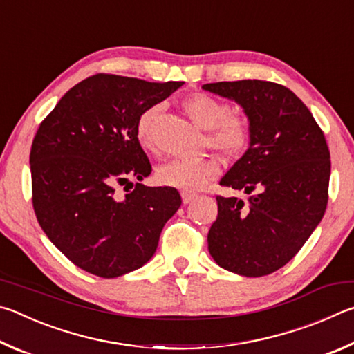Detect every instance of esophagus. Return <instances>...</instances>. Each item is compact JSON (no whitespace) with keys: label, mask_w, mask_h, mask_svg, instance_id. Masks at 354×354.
<instances>
[{"label":"esophagus","mask_w":354,"mask_h":354,"mask_svg":"<svg viewBox=\"0 0 354 354\" xmlns=\"http://www.w3.org/2000/svg\"><path fill=\"white\" fill-rule=\"evenodd\" d=\"M194 197H196L194 193H189V191H182V201H183L185 205H188V203L193 201Z\"/></svg>","instance_id":"esophagus-1"}]
</instances>
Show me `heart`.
I'll use <instances>...</instances> for the list:
<instances>
[{
  "label": "heart",
  "mask_w": 354,
  "mask_h": 354,
  "mask_svg": "<svg viewBox=\"0 0 354 354\" xmlns=\"http://www.w3.org/2000/svg\"><path fill=\"white\" fill-rule=\"evenodd\" d=\"M185 113L196 127L209 130L208 146L221 155L233 157L238 155L247 145L249 130L247 124L239 116L230 115L227 104L209 97L207 95H194L183 101ZM158 116V107L146 110L136 124V135L142 146L155 151L157 141L153 136L155 121ZM216 166L207 160H174L160 172L161 180L182 189H197L216 176Z\"/></svg>",
  "instance_id": "b5f03b06"
}]
</instances>
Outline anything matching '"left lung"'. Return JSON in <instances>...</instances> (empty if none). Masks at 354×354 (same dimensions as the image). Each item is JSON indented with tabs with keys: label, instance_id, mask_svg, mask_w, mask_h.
I'll return each instance as SVG.
<instances>
[{
	"label": "left lung",
	"instance_id": "left-lung-1",
	"mask_svg": "<svg viewBox=\"0 0 354 354\" xmlns=\"http://www.w3.org/2000/svg\"><path fill=\"white\" fill-rule=\"evenodd\" d=\"M202 88L234 101L249 120V149L219 183L257 191L247 202L216 197L209 255L233 274L269 275L297 255L325 214L331 174L325 135L283 85L249 79Z\"/></svg>",
	"mask_w": 354,
	"mask_h": 354
}]
</instances>
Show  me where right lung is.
<instances>
[{"label":"right lung","mask_w":354,"mask_h":354,"mask_svg":"<svg viewBox=\"0 0 354 354\" xmlns=\"http://www.w3.org/2000/svg\"><path fill=\"white\" fill-rule=\"evenodd\" d=\"M182 85L96 74L66 91L40 124L29 157L35 216L77 268L116 278L153 257L180 194L136 183L122 196L116 187L151 174L136 124Z\"/></svg>","instance_id":"1"}]
</instances>
